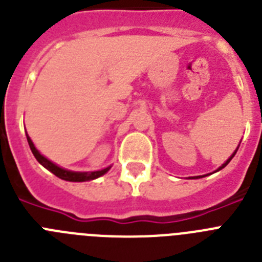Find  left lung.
Returning <instances> with one entry per match:
<instances>
[{"instance_id":"8db88e82","label":"left lung","mask_w":262,"mask_h":262,"mask_svg":"<svg viewBox=\"0 0 262 262\" xmlns=\"http://www.w3.org/2000/svg\"><path fill=\"white\" fill-rule=\"evenodd\" d=\"M236 152H237V148H236V151H235V152H233V154H232V155H231V157H230V159L227 160V161H226V163H224V164H223V165H222V166H219V169H217V170H221V169H223V168H224V166H226V165H227V164L230 163L231 160H232V157H233V156H235V155H236ZM217 170H216V172H217ZM200 177H201V176H196V177H194V178H200Z\"/></svg>"}]
</instances>
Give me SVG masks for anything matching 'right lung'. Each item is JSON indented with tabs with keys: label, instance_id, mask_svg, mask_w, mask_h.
<instances>
[{
	"label": "right lung",
	"instance_id": "add662e5",
	"mask_svg": "<svg viewBox=\"0 0 262 262\" xmlns=\"http://www.w3.org/2000/svg\"><path fill=\"white\" fill-rule=\"evenodd\" d=\"M26 138H27V142H29L30 149H31L32 155L35 156V159L39 161V164H41V165L45 166L46 169H48L51 173H53L56 177L61 178V180H64V181H71V182L90 181V180H96V178L103 176L105 173H107L108 169H110V166H107V168L101 169V170H96V172H72V170H67V169H62L60 168V166H57L56 164H53L52 161H50V160H48L47 157L43 156V155H40V152L36 149L34 143H32V140L30 139V136L27 135V133H26Z\"/></svg>",
	"mask_w": 262,
	"mask_h": 262
}]
</instances>
